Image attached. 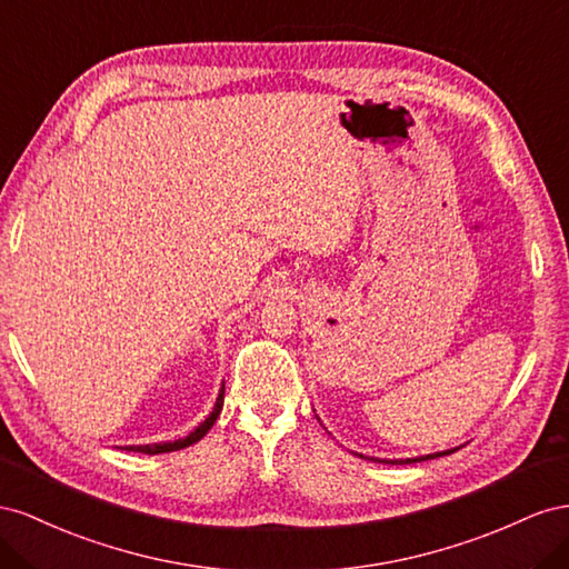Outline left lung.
<instances>
[{
    "mask_svg": "<svg viewBox=\"0 0 569 569\" xmlns=\"http://www.w3.org/2000/svg\"><path fill=\"white\" fill-rule=\"evenodd\" d=\"M458 448L452 450H443V452H433V456H421V458H408V460H377V462H391V465H410V462H421V460H433V458H441V456H450V452H456ZM375 460V458H371Z\"/></svg>",
    "mask_w": 569,
    "mask_h": 569,
    "instance_id": "8db88e82",
    "label": "left lung"
}]
</instances>
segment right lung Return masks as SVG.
I'll list each match as a JSON object with an SVG mask.
<instances>
[{"label":"right lung","mask_w":569,"mask_h":569,"mask_svg":"<svg viewBox=\"0 0 569 569\" xmlns=\"http://www.w3.org/2000/svg\"><path fill=\"white\" fill-rule=\"evenodd\" d=\"M221 408H223V386H221V391H219V398H217V405H214V410L209 412V417L202 421V425L194 429V431H190L186 438H178V441H167V443H150V446H126V450H133V452H144V456H157V452H173V450H181V448H188V446H192V443H198L200 438L214 427V421L219 419V412H221Z\"/></svg>","instance_id":"obj_1"}]
</instances>
